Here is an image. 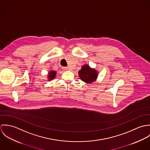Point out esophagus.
I'll list each match as a JSON object with an SVG mask.
<instances>
[{
	"instance_id": "1",
	"label": "esophagus",
	"mask_w": 150,
	"mask_h": 150,
	"mask_svg": "<svg viewBox=\"0 0 150 150\" xmlns=\"http://www.w3.org/2000/svg\"><path fill=\"white\" fill-rule=\"evenodd\" d=\"M63 69L65 70H69V67H64Z\"/></svg>"
}]
</instances>
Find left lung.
<instances>
[{
	"mask_svg": "<svg viewBox=\"0 0 150 150\" xmlns=\"http://www.w3.org/2000/svg\"><path fill=\"white\" fill-rule=\"evenodd\" d=\"M79 75L83 81L91 84L96 80L98 73L95 69L90 67L89 65L84 64L81 67V69L79 71Z\"/></svg>",
	"mask_w": 150,
	"mask_h": 150,
	"instance_id": "1",
	"label": "left lung"
}]
</instances>
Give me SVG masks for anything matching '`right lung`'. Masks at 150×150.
Wrapping results in <instances>:
<instances>
[{
  "label": "right lung",
  "instance_id": "obj_1",
  "mask_svg": "<svg viewBox=\"0 0 150 150\" xmlns=\"http://www.w3.org/2000/svg\"><path fill=\"white\" fill-rule=\"evenodd\" d=\"M56 74H57V71H53V70H50L48 73V80H53L55 76H56Z\"/></svg>",
  "mask_w": 150,
  "mask_h": 150
}]
</instances>
